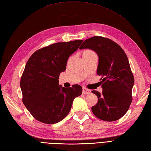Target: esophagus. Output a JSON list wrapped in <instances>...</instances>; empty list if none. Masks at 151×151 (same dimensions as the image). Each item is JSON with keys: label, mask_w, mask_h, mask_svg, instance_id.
I'll return each instance as SVG.
<instances>
[{"label": "esophagus", "mask_w": 151, "mask_h": 151, "mask_svg": "<svg viewBox=\"0 0 151 151\" xmlns=\"http://www.w3.org/2000/svg\"><path fill=\"white\" fill-rule=\"evenodd\" d=\"M82 93L84 94H90L91 93V91L88 89L86 88V87H83V91H82Z\"/></svg>", "instance_id": "1"}]
</instances>
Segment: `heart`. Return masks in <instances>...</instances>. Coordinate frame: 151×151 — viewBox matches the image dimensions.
I'll return each mask as SVG.
<instances>
[{"instance_id": "heart-1", "label": "heart", "mask_w": 151, "mask_h": 151, "mask_svg": "<svg viewBox=\"0 0 151 151\" xmlns=\"http://www.w3.org/2000/svg\"><path fill=\"white\" fill-rule=\"evenodd\" d=\"M85 52H92V51H89V50H87V51H86Z\"/></svg>"}]
</instances>
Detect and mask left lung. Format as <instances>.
<instances>
[{
	"label": "left lung",
	"instance_id": "left-lung-1",
	"mask_svg": "<svg viewBox=\"0 0 151 151\" xmlns=\"http://www.w3.org/2000/svg\"><path fill=\"white\" fill-rule=\"evenodd\" d=\"M82 49H90L99 55L97 74L103 82L102 93L92 91L98 97L92 112L101 120H118L127 113L132 100L134 79L127 55L117 43L103 37L86 39L80 45Z\"/></svg>",
	"mask_w": 151,
	"mask_h": 151
}]
</instances>
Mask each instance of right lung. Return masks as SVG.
<instances>
[{
	"mask_svg": "<svg viewBox=\"0 0 151 151\" xmlns=\"http://www.w3.org/2000/svg\"><path fill=\"white\" fill-rule=\"evenodd\" d=\"M82 42L51 44L36 51L27 60L20 79L22 102L37 120L46 124L60 122L69 113L74 99L81 95V86L62 87L58 79L70 55Z\"/></svg>",
	"mask_w": 151,
	"mask_h": 151,
	"instance_id": "1",
	"label": "right lung"
}]
</instances>
